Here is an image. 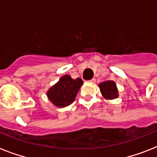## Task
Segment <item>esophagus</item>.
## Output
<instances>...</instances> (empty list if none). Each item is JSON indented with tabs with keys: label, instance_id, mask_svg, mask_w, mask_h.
<instances>
[{
	"label": "esophagus",
	"instance_id": "obj_1",
	"mask_svg": "<svg viewBox=\"0 0 157 157\" xmlns=\"http://www.w3.org/2000/svg\"><path fill=\"white\" fill-rule=\"evenodd\" d=\"M95 81H96L95 79L93 78V79H91L90 81V82H91V83H95Z\"/></svg>",
	"mask_w": 157,
	"mask_h": 157
}]
</instances>
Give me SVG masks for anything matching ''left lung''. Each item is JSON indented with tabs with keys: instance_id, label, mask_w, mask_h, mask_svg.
Returning a JSON list of instances; mask_svg holds the SVG:
<instances>
[{
	"instance_id": "1",
	"label": "left lung",
	"mask_w": 157,
	"mask_h": 157,
	"mask_svg": "<svg viewBox=\"0 0 157 157\" xmlns=\"http://www.w3.org/2000/svg\"><path fill=\"white\" fill-rule=\"evenodd\" d=\"M100 89L101 94L106 99H114L118 97L117 85L114 81H103L98 85Z\"/></svg>"
}]
</instances>
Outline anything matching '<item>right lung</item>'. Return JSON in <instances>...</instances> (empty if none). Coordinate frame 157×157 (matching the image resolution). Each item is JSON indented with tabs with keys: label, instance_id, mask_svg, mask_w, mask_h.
Returning <instances> with one entry per match:
<instances>
[{
	"label": "right lung",
	"instance_id": "right-lung-1",
	"mask_svg": "<svg viewBox=\"0 0 157 157\" xmlns=\"http://www.w3.org/2000/svg\"><path fill=\"white\" fill-rule=\"evenodd\" d=\"M83 81L81 78L72 79L64 75L48 90L47 97L54 106L65 107L73 103Z\"/></svg>",
	"mask_w": 157,
	"mask_h": 157
}]
</instances>
